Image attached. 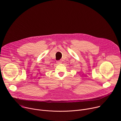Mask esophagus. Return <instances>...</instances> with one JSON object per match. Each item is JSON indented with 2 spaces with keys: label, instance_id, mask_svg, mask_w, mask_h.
Returning a JSON list of instances; mask_svg holds the SVG:
<instances>
[{
  "label": "esophagus",
  "instance_id": "obj_1",
  "mask_svg": "<svg viewBox=\"0 0 121 121\" xmlns=\"http://www.w3.org/2000/svg\"><path fill=\"white\" fill-rule=\"evenodd\" d=\"M56 63H57V64H60L62 63V61H57L56 62Z\"/></svg>",
  "mask_w": 121,
  "mask_h": 121
}]
</instances>
